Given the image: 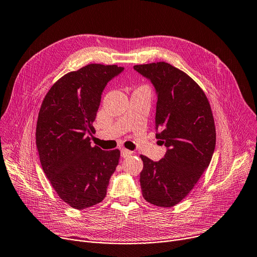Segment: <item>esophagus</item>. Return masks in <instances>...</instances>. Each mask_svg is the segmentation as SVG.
<instances>
[{
	"label": "esophagus",
	"instance_id": "34e87169",
	"mask_svg": "<svg viewBox=\"0 0 257 257\" xmlns=\"http://www.w3.org/2000/svg\"><path fill=\"white\" fill-rule=\"evenodd\" d=\"M120 152H121V157L122 158H126V157L133 155V152H131L128 150H125V149H122Z\"/></svg>",
	"mask_w": 257,
	"mask_h": 257
}]
</instances>
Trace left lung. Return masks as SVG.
I'll return each mask as SVG.
<instances>
[{
	"label": "left lung",
	"mask_w": 257,
	"mask_h": 257,
	"mask_svg": "<svg viewBox=\"0 0 257 257\" xmlns=\"http://www.w3.org/2000/svg\"><path fill=\"white\" fill-rule=\"evenodd\" d=\"M134 70L154 85L156 138L166 148L159 161L141 156L142 195L167 208L184 199L209 166L215 149L211 107L198 83L172 65H137Z\"/></svg>",
	"instance_id": "1"
}]
</instances>
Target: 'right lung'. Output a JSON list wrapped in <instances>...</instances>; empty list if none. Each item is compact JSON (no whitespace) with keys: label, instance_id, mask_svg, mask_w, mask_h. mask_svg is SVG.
Listing matches in <instances>:
<instances>
[{"label":"right lung","instance_id":"add662e5","mask_svg":"<svg viewBox=\"0 0 257 257\" xmlns=\"http://www.w3.org/2000/svg\"><path fill=\"white\" fill-rule=\"evenodd\" d=\"M123 67L91 64L58 79L47 93L36 123V146L45 175L72 208L100 203L120 152L91 146L93 122L109 80Z\"/></svg>","mask_w":257,"mask_h":257}]
</instances>
